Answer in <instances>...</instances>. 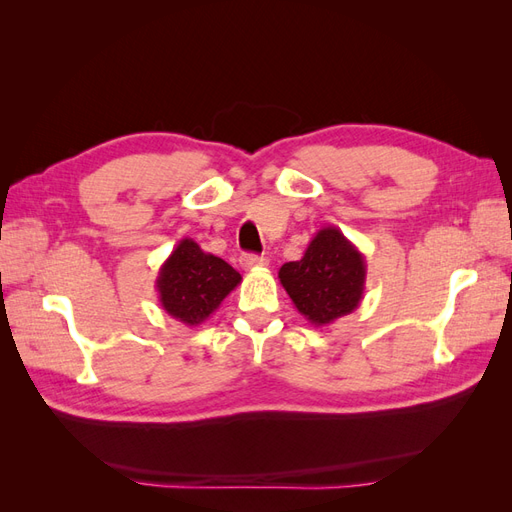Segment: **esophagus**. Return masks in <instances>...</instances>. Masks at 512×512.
<instances>
[{"label":"esophagus","mask_w":512,"mask_h":512,"mask_svg":"<svg viewBox=\"0 0 512 512\" xmlns=\"http://www.w3.org/2000/svg\"><path fill=\"white\" fill-rule=\"evenodd\" d=\"M239 262H241L243 269H258V267H267L269 265V258L267 256H258V254H243Z\"/></svg>","instance_id":"34e87169"}]
</instances>
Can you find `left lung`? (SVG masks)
<instances>
[{
    "mask_svg": "<svg viewBox=\"0 0 512 512\" xmlns=\"http://www.w3.org/2000/svg\"><path fill=\"white\" fill-rule=\"evenodd\" d=\"M280 282L299 314L314 327H327L352 314L363 301L367 265L344 232L324 226L299 260L282 265Z\"/></svg>",
    "mask_w": 512,
    "mask_h": 512,
    "instance_id": "8db88e82",
    "label": "left lung"
}]
</instances>
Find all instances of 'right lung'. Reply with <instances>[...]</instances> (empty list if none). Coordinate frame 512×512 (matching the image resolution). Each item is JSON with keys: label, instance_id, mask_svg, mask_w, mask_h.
I'll return each mask as SVG.
<instances>
[{"label": "right lung", "instance_id": "1", "mask_svg": "<svg viewBox=\"0 0 512 512\" xmlns=\"http://www.w3.org/2000/svg\"><path fill=\"white\" fill-rule=\"evenodd\" d=\"M239 284L241 275L226 260L203 252L194 239H181L158 271L156 290L168 316L198 327Z\"/></svg>", "mask_w": 512, "mask_h": 512}]
</instances>
